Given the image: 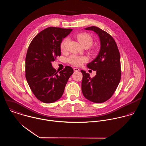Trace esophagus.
<instances>
[{"mask_svg": "<svg viewBox=\"0 0 146 146\" xmlns=\"http://www.w3.org/2000/svg\"><path fill=\"white\" fill-rule=\"evenodd\" d=\"M74 71H79L80 70H79V68H76V67H75V68H74Z\"/></svg>", "mask_w": 146, "mask_h": 146, "instance_id": "obj_1", "label": "esophagus"}]
</instances>
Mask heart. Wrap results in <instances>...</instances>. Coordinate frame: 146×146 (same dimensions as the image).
I'll return each mask as SVG.
<instances>
[{
  "instance_id": "heart-1",
  "label": "heart",
  "mask_w": 146,
  "mask_h": 146,
  "mask_svg": "<svg viewBox=\"0 0 146 146\" xmlns=\"http://www.w3.org/2000/svg\"><path fill=\"white\" fill-rule=\"evenodd\" d=\"M77 39L80 44L83 46H91L93 44V38L88 34L84 33H80L76 36ZM69 42L68 38H65L61 44V51L64 52L67 49V45ZM88 61V58L84 56H80L76 55H71L68 58V62L72 65L75 66H80L84 63Z\"/></svg>"
}]
</instances>
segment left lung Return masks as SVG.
I'll return each mask as SVG.
<instances>
[{
	"mask_svg": "<svg viewBox=\"0 0 146 146\" xmlns=\"http://www.w3.org/2000/svg\"><path fill=\"white\" fill-rule=\"evenodd\" d=\"M85 29L93 31L98 35L101 49L97 57L87 64L89 68L96 71V75L92 78L88 73L81 70L82 92L89 101L103 103L112 97L120 83V55L116 42L109 34L96 26Z\"/></svg>",
	"mask_w": 146,
	"mask_h": 146,
	"instance_id": "8db88e82",
	"label": "left lung"
}]
</instances>
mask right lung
Listing matches in <instances>:
<instances>
[{"mask_svg": "<svg viewBox=\"0 0 146 146\" xmlns=\"http://www.w3.org/2000/svg\"><path fill=\"white\" fill-rule=\"evenodd\" d=\"M71 29L49 27L40 32L30 42L25 59V76L28 84L40 101L50 104L62 96L64 88L74 70L67 66L58 74L52 62L60 56L63 39Z\"/></svg>", "mask_w": 146, "mask_h": 146, "instance_id": "add662e5", "label": "right lung"}]
</instances>
